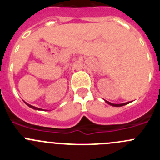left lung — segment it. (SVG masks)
<instances>
[{
    "mask_svg": "<svg viewBox=\"0 0 160 160\" xmlns=\"http://www.w3.org/2000/svg\"><path fill=\"white\" fill-rule=\"evenodd\" d=\"M105 102H107V103H108L109 105L113 106V107H122V106L127 105V104H128V103H130V102H125V103H120V104H115V103H111V102H110L107 101V100H105Z\"/></svg>",
    "mask_w": 160,
    "mask_h": 160,
    "instance_id": "8db88e82",
    "label": "left lung"
}]
</instances>
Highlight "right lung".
I'll return each instance as SVG.
<instances>
[{"label":"right lung","mask_w":160,"mask_h":160,"mask_svg":"<svg viewBox=\"0 0 160 160\" xmlns=\"http://www.w3.org/2000/svg\"><path fill=\"white\" fill-rule=\"evenodd\" d=\"M24 102H25V104H26V105L28 106V107H31V108H32V109H34V110H38V111H44L43 109H41V108H38V107H33V106L30 105V104H28L27 102H25V101H24Z\"/></svg>","instance_id":"1"}]
</instances>
